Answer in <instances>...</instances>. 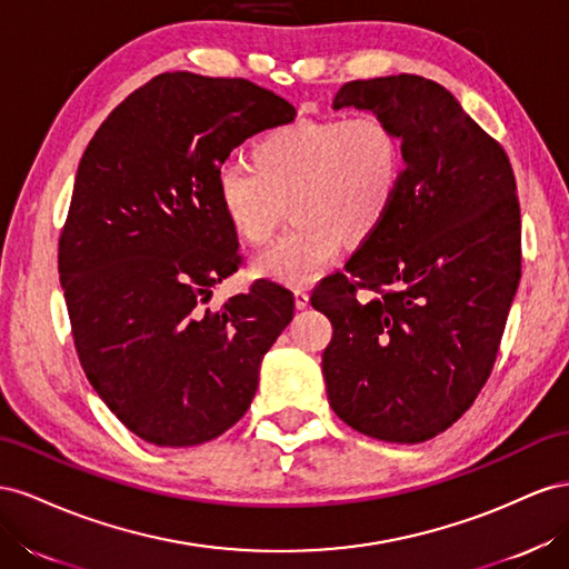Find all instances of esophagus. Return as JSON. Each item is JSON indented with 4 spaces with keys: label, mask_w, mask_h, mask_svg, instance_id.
<instances>
[{
    "label": "esophagus",
    "mask_w": 569,
    "mask_h": 569,
    "mask_svg": "<svg viewBox=\"0 0 569 569\" xmlns=\"http://www.w3.org/2000/svg\"><path fill=\"white\" fill-rule=\"evenodd\" d=\"M293 298H296V307H298V310H305V307L310 305V293H307L305 288H298L296 293H293Z\"/></svg>",
    "instance_id": "34e87169"
}]
</instances>
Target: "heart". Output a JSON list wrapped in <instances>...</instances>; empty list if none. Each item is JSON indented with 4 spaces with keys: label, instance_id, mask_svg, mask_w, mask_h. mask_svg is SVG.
Segmentation results:
<instances>
[{
    "label": "heart",
    "instance_id": "1",
    "mask_svg": "<svg viewBox=\"0 0 569 569\" xmlns=\"http://www.w3.org/2000/svg\"><path fill=\"white\" fill-rule=\"evenodd\" d=\"M252 169L217 171V204L231 231L250 248H264L279 231L286 204L290 229L257 257L264 279L305 286L327 271L343 240L375 236L402 188V138L379 113L310 119L273 128L250 150Z\"/></svg>",
    "mask_w": 569,
    "mask_h": 569
}]
</instances>
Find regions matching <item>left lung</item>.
<instances>
[{
  "mask_svg": "<svg viewBox=\"0 0 569 569\" xmlns=\"http://www.w3.org/2000/svg\"><path fill=\"white\" fill-rule=\"evenodd\" d=\"M340 107L393 123L405 173L381 229L312 293L333 327L321 371L348 427L421 443L472 408L491 377L522 276L515 173L500 142L433 80H350L333 97Z\"/></svg>",
  "mask_w": 569,
  "mask_h": 569,
  "instance_id": "obj_1",
  "label": "left lung"
}]
</instances>
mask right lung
I'll list each match as a JSON object with an SVG mask.
<instances>
[{
    "label": "right lung",
    "instance_id": "obj_1",
    "mask_svg": "<svg viewBox=\"0 0 569 569\" xmlns=\"http://www.w3.org/2000/svg\"><path fill=\"white\" fill-rule=\"evenodd\" d=\"M296 107L246 78L159 73L113 109L78 164L59 236L73 346L92 388L142 441L200 446L248 412L293 293L259 279L209 310L238 271L214 178Z\"/></svg>",
    "mask_w": 569,
    "mask_h": 569
}]
</instances>
